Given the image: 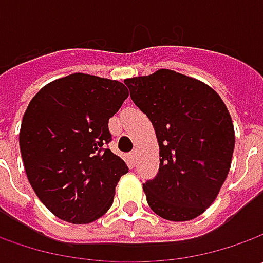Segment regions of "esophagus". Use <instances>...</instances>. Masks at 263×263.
Segmentation results:
<instances>
[{"label": "esophagus", "mask_w": 263, "mask_h": 263, "mask_svg": "<svg viewBox=\"0 0 263 263\" xmlns=\"http://www.w3.org/2000/svg\"><path fill=\"white\" fill-rule=\"evenodd\" d=\"M130 158H132L133 161H136V158H137V151H133V152L130 154Z\"/></svg>", "instance_id": "esophagus-1"}]
</instances>
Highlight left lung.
Segmentation results:
<instances>
[{"mask_svg":"<svg viewBox=\"0 0 263 263\" xmlns=\"http://www.w3.org/2000/svg\"><path fill=\"white\" fill-rule=\"evenodd\" d=\"M151 120L159 171L143 184L147 205L168 221H190L217 199L231 167L233 120L221 96L195 77L161 68L124 80Z\"/></svg>","mask_w":263,"mask_h":263,"instance_id":"left-lung-1","label":"left lung"}]
</instances>
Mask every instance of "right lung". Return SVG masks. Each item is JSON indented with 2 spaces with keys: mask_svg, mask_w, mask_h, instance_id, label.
Here are the masks:
<instances>
[{
  "mask_svg": "<svg viewBox=\"0 0 263 263\" xmlns=\"http://www.w3.org/2000/svg\"><path fill=\"white\" fill-rule=\"evenodd\" d=\"M127 96L118 80L74 73L45 85L29 102L18 133L26 176L57 218L89 224L112 205L128 168L105 146L108 120Z\"/></svg>",
  "mask_w": 263,
  "mask_h": 263,
  "instance_id": "1",
  "label": "right lung"
}]
</instances>
